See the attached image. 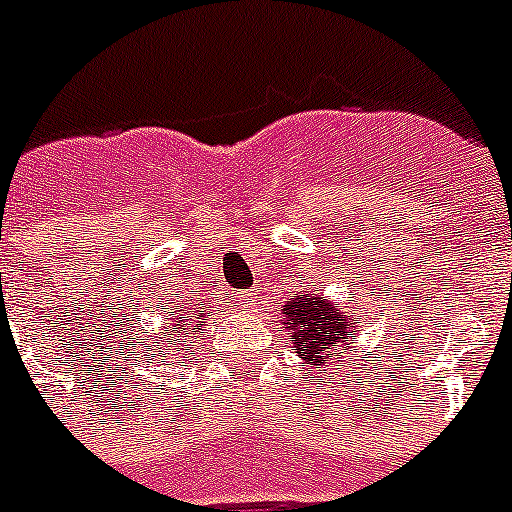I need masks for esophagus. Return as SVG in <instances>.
Here are the masks:
<instances>
[{
    "instance_id": "34e87169",
    "label": "esophagus",
    "mask_w": 512,
    "mask_h": 512,
    "mask_svg": "<svg viewBox=\"0 0 512 512\" xmlns=\"http://www.w3.org/2000/svg\"><path fill=\"white\" fill-rule=\"evenodd\" d=\"M237 303H240L242 310H247V313H250V310L257 308V293L255 290H242V293L237 295Z\"/></svg>"
}]
</instances>
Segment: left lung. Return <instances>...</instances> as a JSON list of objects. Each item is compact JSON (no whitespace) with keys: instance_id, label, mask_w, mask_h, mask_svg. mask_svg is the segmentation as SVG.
<instances>
[{"instance_id":"left-lung-1","label":"left lung","mask_w":512,"mask_h":512,"mask_svg":"<svg viewBox=\"0 0 512 512\" xmlns=\"http://www.w3.org/2000/svg\"><path fill=\"white\" fill-rule=\"evenodd\" d=\"M285 326L293 331V351L310 366L326 374V366L336 364V351H346L356 336L351 315H341L338 308L318 295H293L283 305Z\"/></svg>"}]
</instances>
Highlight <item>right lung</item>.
<instances>
[{
	"label": "right lung",
	"instance_id": "1",
	"mask_svg": "<svg viewBox=\"0 0 512 512\" xmlns=\"http://www.w3.org/2000/svg\"><path fill=\"white\" fill-rule=\"evenodd\" d=\"M204 323H207L204 303H184L181 308L176 305V308L171 310L169 333L161 336V343L156 351H161V358H166V351H174V348L179 346V341L189 338V333L202 331ZM143 346H146V343H143ZM154 356H159V353H154Z\"/></svg>",
	"mask_w": 512,
	"mask_h": 512
}]
</instances>
